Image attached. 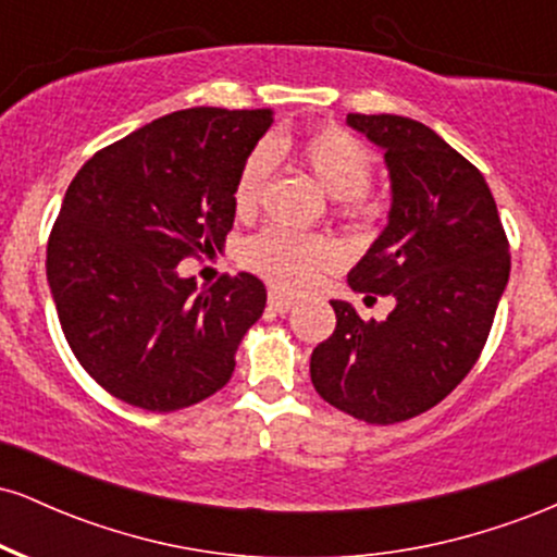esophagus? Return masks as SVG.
Segmentation results:
<instances>
[{
    "label": "esophagus",
    "instance_id": "1",
    "mask_svg": "<svg viewBox=\"0 0 557 557\" xmlns=\"http://www.w3.org/2000/svg\"><path fill=\"white\" fill-rule=\"evenodd\" d=\"M270 309L280 311V314H285V311H290L293 306H296V300H293L290 296H285V293H277V290H270Z\"/></svg>",
    "mask_w": 557,
    "mask_h": 557
}]
</instances>
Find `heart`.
Here are the masks:
<instances>
[{
    "mask_svg": "<svg viewBox=\"0 0 557 557\" xmlns=\"http://www.w3.org/2000/svg\"><path fill=\"white\" fill-rule=\"evenodd\" d=\"M285 144H261L243 159L233 185V203L240 216L253 214L270 183L277 154ZM296 154L306 170L317 177L332 196H337V212L348 220H372L376 201L369 190L376 159L363 140L343 127L324 125L311 131L296 144ZM343 251L327 235L293 233L285 227H267L243 243L240 261L251 272L270 280L285 290H306L341 264Z\"/></svg>",
    "mask_w": 557,
    "mask_h": 557,
    "instance_id": "1",
    "label": "heart"
}]
</instances>
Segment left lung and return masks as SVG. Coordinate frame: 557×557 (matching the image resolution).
Masks as SVG:
<instances>
[{"instance_id": "1", "label": "left lung", "mask_w": 557, "mask_h": 557, "mask_svg": "<svg viewBox=\"0 0 557 557\" xmlns=\"http://www.w3.org/2000/svg\"><path fill=\"white\" fill-rule=\"evenodd\" d=\"M385 149L389 222L348 274L367 298L393 296L385 322L330 300L335 332L311 354V382L330 406L367 424L430 411L461 385L492 330L510 274L495 198L469 159L432 127L398 114H348Z\"/></svg>"}]
</instances>
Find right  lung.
<instances>
[{"instance_id":"1","label":"right lung","mask_w":557,"mask_h":557,"mask_svg":"<svg viewBox=\"0 0 557 557\" xmlns=\"http://www.w3.org/2000/svg\"><path fill=\"white\" fill-rule=\"evenodd\" d=\"M270 125V110L164 114L96 151L70 183L47 280L75 359L114 398L170 413L233 376L264 283L240 272L196 290L175 267L225 243L235 177Z\"/></svg>"}]
</instances>
